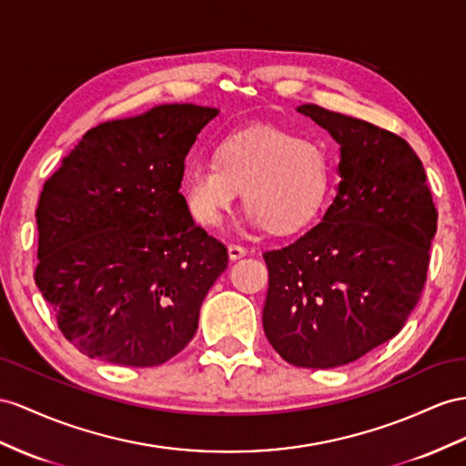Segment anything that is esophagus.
<instances>
[{
  "label": "esophagus",
  "mask_w": 466,
  "mask_h": 466,
  "mask_svg": "<svg viewBox=\"0 0 466 466\" xmlns=\"http://www.w3.org/2000/svg\"><path fill=\"white\" fill-rule=\"evenodd\" d=\"M246 254H248V249H246L244 246H240V244H230V246H228V258H230L232 261L244 258Z\"/></svg>",
  "instance_id": "1"
}]
</instances>
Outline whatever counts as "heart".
Masks as SVG:
<instances>
[{
	"label": "heart",
	"instance_id": "1",
	"mask_svg": "<svg viewBox=\"0 0 466 466\" xmlns=\"http://www.w3.org/2000/svg\"><path fill=\"white\" fill-rule=\"evenodd\" d=\"M330 177V159L319 143L252 126L226 136L214 159L190 161L181 175V197L195 222L214 228L244 190L249 222L289 234L317 218Z\"/></svg>",
	"mask_w": 466,
	"mask_h": 466
}]
</instances>
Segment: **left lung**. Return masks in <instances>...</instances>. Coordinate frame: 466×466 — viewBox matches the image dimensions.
I'll return each instance as SVG.
<instances>
[{
	"label": "left lung",
	"instance_id": "left-lung-1",
	"mask_svg": "<svg viewBox=\"0 0 466 466\" xmlns=\"http://www.w3.org/2000/svg\"><path fill=\"white\" fill-rule=\"evenodd\" d=\"M340 146L337 197L323 220L264 254V330L299 368H337L396 337L420 301L437 232L425 169L405 139L303 104Z\"/></svg>",
	"mask_w": 466,
	"mask_h": 466
}]
</instances>
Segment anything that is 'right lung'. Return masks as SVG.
Wrapping results in <instances>:
<instances>
[{
    "label": "right lung",
    "instance_id": "right-lung-1",
    "mask_svg": "<svg viewBox=\"0 0 466 466\" xmlns=\"http://www.w3.org/2000/svg\"><path fill=\"white\" fill-rule=\"evenodd\" d=\"M217 108L163 104L88 129L43 185L35 283L88 358L159 366L198 329L228 252L195 224L185 157Z\"/></svg>",
    "mask_w": 466,
    "mask_h": 466
}]
</instances>
